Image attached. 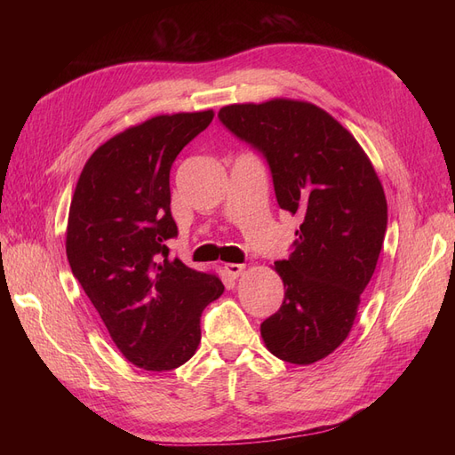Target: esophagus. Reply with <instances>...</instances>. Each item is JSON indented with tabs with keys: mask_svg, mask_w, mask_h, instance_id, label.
<instances>
[{
	"mask_svg": "<svg viewBox=\"0 0 455 455\" xmlns=\"http://www.w3.org/2000/svg\"><path fill=\"white\" fill-rule=\"evenodd\" d=\"M224 269H226V273L229 275V277L237 279V277H241L243 271H244V264H226Z\"/></svg>",
	"mask_w": 455,
	"mask_h": 455,
	"instance_id": "esophagus-1",
	"label": "esophagus"
}]
</instances>
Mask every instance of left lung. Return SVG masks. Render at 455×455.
Returning <instances> with one entry per match:
<instances>
[{
  "instance_id": "8db88e82",
  "label": "left lung",
  "mask_w": 455,
  "mask_h": 455,
  "mask_svg": "<svg viewBox=\"0 0 455 455\" xmlns=\"http://www.w3.org/2000/svg\"><path fill=\"white\" fill-rule=\"evenodd\" d=\"M218 119L264 156L279 206L301 220L291 258L275 261L284 299L261 338L281 361H321L349 336L378 264L387 229L379 178L355 136L315 104H231Z\"/></svg>"
}]
</instances>
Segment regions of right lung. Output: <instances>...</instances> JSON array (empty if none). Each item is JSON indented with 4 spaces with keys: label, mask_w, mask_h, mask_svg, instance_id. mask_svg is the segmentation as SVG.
I'll use <instances>...</instances> for the list:
<instances>
[{
    "label": "right lung",
    "mask_w": 455,
    "mask_h": 455,
    "mask_svg": "<svg viewBox=\"0 0 455 455\" xmlns=\"http://www.w3.org/2000/svg\"><path fill=\"white\" fill-rule=\"evenodd\" d=\"M212 109L151 117L116 134L85 163L66 229L74 277L134 366H182L201 341V313L224 292L216 275L171 258V167L211 125Z\"/></svg>",
    "instance_id": "1"
}]
</instances>
